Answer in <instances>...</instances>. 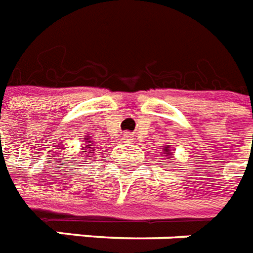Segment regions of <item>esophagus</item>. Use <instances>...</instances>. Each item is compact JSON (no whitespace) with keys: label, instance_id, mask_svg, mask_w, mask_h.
Segmentation results:
<instances>
[{"label":"esophagus","instance_id":"obj_1","mask_svg":"<svg viewBox=\"0 0 253 253\" xmlns=\"http://www.w3.org/2000/svg\"><path fill=\"white\" fill-rule=\"evenodd\" d=\"M123 137H124V139H126V141H130V139H132V134L129 132H125L124 134H123Z\"/></svg>","mask_w":253,"mask_h":253}]
</instances>
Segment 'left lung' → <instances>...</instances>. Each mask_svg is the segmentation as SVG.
Wrapping results in <instances>:
<instances>
[{
	"label": "left lung",
	"instance_id": "1",
	"mask_svg": "<svg viewBox=\"0 0 253 253\" xmlns=\"http://www.w3.org/2000/svg\"><path fill=\"white\" fill-rule=\"evenodd\" d=\"M163 150H165V151H163V153H165V154L166 155H167V161H169V162H171V159H169V158H171V155H172V153H171V150H169V147H163Z\"/></svg>",
	"mask_w": 253,
	"mask_h": 253
}]
</instances>
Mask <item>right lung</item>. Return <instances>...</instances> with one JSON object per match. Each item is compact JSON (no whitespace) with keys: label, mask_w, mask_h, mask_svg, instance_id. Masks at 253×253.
I'll return each instance as SVG.
<instances>
[{"label":"right lung","mask_w":253,"mask_h":253,"mask_svg":"<svg viewBox=\"0 0 253 253\" xmlns=\"http://www.w3.org/2000/svg\"><path fill=\"white\" fill-rule=\"evenodd\" d=\"M91 142V141H90V139H88V143ZM88 143H86V146H90V145H88Z\"/></svg>","instance_id":"add662e5"}]
</instances>
